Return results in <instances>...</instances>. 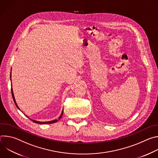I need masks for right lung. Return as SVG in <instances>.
<instances>
[{
  "label": "right lung",
  "mask_w": 158,
  "mask_h": 158,
  "mask_svg": "<svg viewBox=\"0 0 158 158\" xmlns=\"http://www.w3.org/2000/svg\"><path fill=\"white\" fill-rule=\"evenodd\" d=\"M10 77H11V73H10ZM10 80H11V79H10ZM11 93H12V98H13V99H14V103H15V104L16 105L17 107H18V108H19V107H18V106H17V103H16V102H15V98H14V93H13V90H12V87H11ZM62 114H63V110H62V113H61V114H60V117L58 118V119H55V120H53V121H47V122H40V121H35V120H33V119H32L29 118L28 116H27V117H28V118H29L32 121H33V122H34V123H38V124H52V123H56V122L58 121V120H59V119L62 118Z\"/></svg>",
  "instance_id": "right-lung-1"
}]
</instances>
